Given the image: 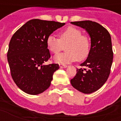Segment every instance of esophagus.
I'll use <instances>...</instances> for the list:
<instances>
[{"label":"esophagus","mask_w":121,"mask_h":121,"mask_svg":"<svg viewBox=\"0 0 121 121\" xmlns=\"http://www.w3.org/2000/svg\"><path fill=\"white\" fill-rule=\"evenodd\" d=\"M59 66L60 68H66L68 67L66 65H64V64H59Z\"/></svg>","instance_id":"1"}]
</instances>
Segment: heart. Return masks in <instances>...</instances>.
<instances>
[{"mask_svg":"<svg viewBox=\"0 0 121 121\" xmlns=\"http://www.w3.org/2000/svg\"><path fill=\"white\" fill-rule=\"evenodd\" d=\"M66 45V52L55 56V62L69 64L77 60H82L88 55L90 49V39L86 35H82L81 31L75 27H68L61 31L59 39L51 35L46 39L48 49L54 54L60 52Z\"/></svg>","mask_w":121,"mask_h":121,"instance_id":"1","label":"heart"}]
</instances>
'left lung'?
Wrapping results in <instances>:
<instances>
[{"label": "left lung", "instance_id": "left-lung-1", "mask_svg": "<svg viewBox=\"0 0 121 121\" xmlns=\"http://www.w3.org/2000/svg\"><path fill=\"white\" fill-rule=\"evenodd\" d=\"M84 29L91 39L88 57L77 69L71 84L82 93L89 94L100 88L107 81L113 62L112 45L110 33L99 23L91 21L71 22Z\"/></svg>", "mask_w": 121, "mask_h": 121}]
</instances>
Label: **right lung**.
Wrapping results in <instances>:
<instances>
[{
  "label": "right lung",
  "mask_w": 121,
  "mask_h": 121,
  "mask_svg": "<svg viewBox=\"0 0 121 121\" xmlns=\"http://www.w3.org/2000/svg\"><path fill=\"white\" fill-rule=\"evenodd\" d=\"M65 23L32 19L17 31L7 54L11 75L17 86L30 95H38L51 84L57 64L45 65L50 57L46 39Z\"/></svg>",
  "instance_id": "add662e5"
}]
</instances>
